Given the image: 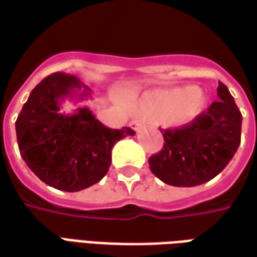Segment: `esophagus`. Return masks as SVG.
I'll return each instance as SVG.
<instances>
[{
  "label": "esophagus",
  "instance_id": "34e87169",
  "mask_svg": "<svg viewBox=\"0 0 257 257\" xmlns=\"http://www.w3.org/2000/svg\"><path fill=\"white\" fill-rule=\"evenodd\" d=\"M129 126L134 129L135 132H139L140 128H142V122H139V121H131Z\"/></svg>",
  "mask_w": 257,
  "mask_h": 257
}]
</instances>
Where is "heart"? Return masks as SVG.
<instances>
[{"label":"heart","mask_w":257,"mask_h":257,"mask_svg":"<svg viewBox=\"0 0 257 257\" xmlns=\"http://www.w3.org/2000/svg\"><path fill=\"white\" fill-rule=\"evenodd\" d=\"M208 96L195 86H172L146 92L140 97H129L131 111L153 122L167 121L175 126L193 122L205 111Z\"/></svg>","instance_id":"obj_1"}]
</instances>
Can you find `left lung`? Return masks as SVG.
<instances>
[{"instance_id":"left-lung-1","label":"left lung","mask_w":257,"mask_h":257,"mask_svg":"<svg viewBox=\"0 0 257 257\" xmlns=\"http://www.w3.org/2000/svg\"><path fill=\"white\" fill-rule=\"evenodd\" d=\"M219 100L193 122L179 129H161L164 147L149 158L151 172L175 187H194L217 176L241 143L242 115L223 82Z\"/></svg>"}]
</instances>
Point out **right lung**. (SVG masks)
<instances>
[{"instance_id": "add662e5", "label": "right lung", "mask_w": 257, "mask_h": 257, "mask_svg": "<svg viewBox=\"0 0 257 257\" xmlns=\"http://www.w3.org/2000/svg\"><path fill=\"white\" fill-rule=\"evenodd\" d=\"M90 89L75 75L55 73L31 90L16 119L20 156L48 186L81 191L104 178L118 140L134 136L131 128L110 129L88 107L60 112L66 99L82 101Z\"/></svg>"}]
</instances>
